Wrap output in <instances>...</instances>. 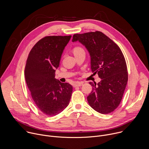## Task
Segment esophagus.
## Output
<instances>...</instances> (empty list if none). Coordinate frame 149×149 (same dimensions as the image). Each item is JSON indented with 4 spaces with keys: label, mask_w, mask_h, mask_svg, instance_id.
Returning <instances> with one entry per match:
<instances>
[{
    "label": "esophagus",
    "mask_w": 149,
    "mask_h": 149,
    "mask_svg": "<svg viewBox=\"0 0 149 149\" xmlns=\"http://www.w3.org/2000/svg\"><path fill=\"white\" fill-rule=\"evenodd\" d=\"M83 85V83L82 82H78V83H77L76 84H75L74 85V87H77V86H82Z\"/></svg>",
    "instance_id": "1"
}]
</instances>
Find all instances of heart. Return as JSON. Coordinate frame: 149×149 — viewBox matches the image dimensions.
Returning <instances> with one entry per match:
<instances>
[{
    "mask_svg": "<svg viewBox=\"0 0 149 149\" xmlns=\"http://www.w3.org/2000/svg\"><path fill=\"white\" fill-rule=\"evenodd\" d=\"M82 51H84V49L80 47H78V46H77V47H75L74 48H73V53L74 54V55L82 52Z\"/></svg>",
    "mask_w": 149,
    "mask_h": 149,
    "instance_id": "b5f03b06",
    "label": "heart"
}]
</instances>
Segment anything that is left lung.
Wrapping results in <instances>:
<instances>
[{
    "instance_id": "left-lung-1",
    "label": "left lung",
    "mask_w": 149,
    "mask_h": 149,
    "mask_svg": "<svg viewBox=\"0 0 149 149\" xmlns=\"http://www.w3.org/2000/svg\"><path fill=\"white\" fill-rule=\"evenodd\" d=\"M73 42L85 46L91 57V68L101 81L93 84L87 96L90 107L96 112L108 114L119 105L126 88L128 73L124 56L119 46L103 33L96 31L75 34Z\"/></svg>"
}]
</instances>
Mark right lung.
<instances>
[{
  "label": "right lung",
  "mask_w": 149,
  "mask_h": 149,
  "mask_svg": "<svg viewBox=\"0 0 149 149\" xmlns=\"http://www.w3.org/2000/svg\"><path fill=\"white\" fill-rule=\"evenodd\" d=\"M71 36H46L31 48L24 70L27 86L38 109L47 116H55L68 105L72 86L55 78L65 47Z\"/></svg>",
  "instance_id": "obj_1"
}]
</instances>
